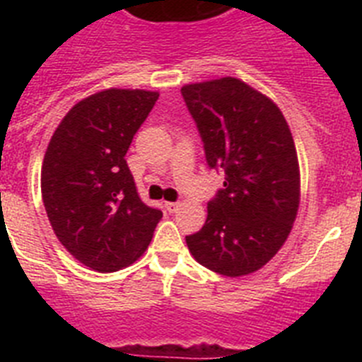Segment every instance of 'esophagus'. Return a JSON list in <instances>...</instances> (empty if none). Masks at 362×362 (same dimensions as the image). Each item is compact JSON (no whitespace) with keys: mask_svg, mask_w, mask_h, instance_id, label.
Masks as SVG:
<instances>
[{"mask_svg":"<svg viewBox=\"0 0 362 362\" xmlns=\"http://www.w3.org/2000/svg\"><path fill=\"white\" fill-rule=\"evenodd\" d=\"M165 209L168 210V212H170V214H174V212H177L179 203H165Z\"/></svg>","mask_w":362,"mask_h":362,"instance_id":"esophagus-1","label":"esophagus"}]
</instances>
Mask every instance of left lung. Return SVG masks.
Returning <instances> with one entry per match:
<instances>
[{"label": "left lung", "instance_id": "obj_1", "mask_svg": "<svg viewBox=\"0 0 362 362\" xmlns=\"http://www.w3.org/2000/svg\"><path fill=\"white\" fill-rule=\"evenodd\" d=\"M210 168L225 183L199 232L187 235L196 261L221 276L252 274L288 238L299 209V163L288 123L272 99L235 78L181 88Z\"/></svg>", "mask_w": 362, "mask_h": 362}]
</instances>
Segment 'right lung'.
I'll return each instance as SVG.
<instances>
[{"mask_svg": "<svg viewBox=\"0 0 362 362\" xmlns=\"http://www.w3.org/2000/svg\"><path fill=\"white\" fill-rule=\"evenodd\" d=\"M158 98L127 88L88 95L70 108L45 152L41 194L54 233L95 272L141 257L163 217L141 201L124 159Z\"/></svg>", "mask_w": 362, "mask_h": 362, "instance_id": "1", "label": "right lung"}]
</instances>
